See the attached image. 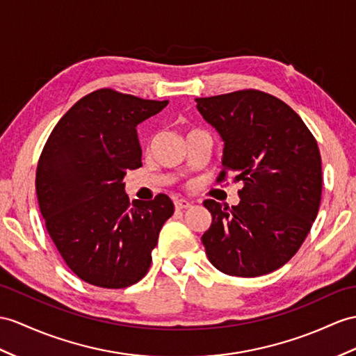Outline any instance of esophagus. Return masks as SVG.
<instances>
[{
  "instance_id": "1",
  "label": "esophagus",
  "mask_w": 356,
  "mask_h": 356,
  "mask_svg": "<svg viewBox=\"0 0 356 356\" xmlns=\"http://www.w3.org/2000/svg\"><path fill=\"white\" fill-rule=\"evenodd\" d=\"M192 207V202L187 201V199H177L175 201V208L177 210H186V208Z\"/></svg>"
}]
</instances>
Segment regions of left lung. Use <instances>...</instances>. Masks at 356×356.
<instances>
[{
    "label": "left lung",
    "mask_w": 356,
    "mask_h": 356,
    "mask_svg": "<svg viewBox=\"0 0 356 356\" xmlns=\"http://www.w3.org/2000/svg\"><path fill=\"white\" fill-rule=\"evenodd\" d=\"M219 133L227 172L241 181L234 207L207 199L211 227L202 243L218 270L241 278L267 275L298 252L322 199V159L314 136L293 108L259 90L196 98Z\"/></svg>",
    "instance_id": "left-lung-1"
}]
</instances>
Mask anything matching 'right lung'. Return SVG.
<instances>
[{
  "mask_svg": "<svg viewBox=\"0 0 356 356\" xmlns=\"http://www.w3.org/2000/svg\"><path fill=\"white\" fill-rule=\"evenodd\" d=\"M168 104L95 90L58 120L40 154L36 192L49 237L78 278L97 287L140 281L173 214L163 193L129 205L122 183L142 166L136 127Z\"/></svg>",
  "mask_w": 356,
  "mask_h": 356,
  "instance_id": "1",
  "label": "right lung"
}]
</instances>
